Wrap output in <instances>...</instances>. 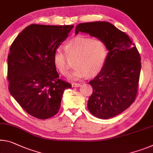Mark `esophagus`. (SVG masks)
I'll return each mask as SVG.
<instances>
[{
  "label": "esophagus",
  "mask_w": 153,
  "mask_h": 153,
  "mask_svg": "<svg viewBox=\"0 0 153 153\" xmlns=\"http://www.w3.org/2000/svg\"><path fill=\"white\" fill-rule=\"evenodd\" d=\"M72 87H79L81 86L80 84H78V83H73L71 84Z\"/></svg>",
  "instance_id": "esophagus-1"
}]
</instances>
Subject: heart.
Wrapping results in <instances>:
<instances>
[{
	"label": "heart",
	"instance_id": "b5f03b06",
	"mask_svg": "<svg viewBox=\"0 0 153 153\" xmlns=\"http://www.w3.org/2000/svg\"><path fill=\"white\" fill-rule=\"evenodd\" d=\"M65 55L61 50H56L53 56L56 69L63 76L69 75L68 58L74 59L76 67L71 77L79 79L87 75L92 77L97 75L105 65L108 58V48L105 42L99 38L86 35L76 36L65 43Z\"/></svg>",
	"mask_w": 153,
	"mask_h": 153
}]
</instances>
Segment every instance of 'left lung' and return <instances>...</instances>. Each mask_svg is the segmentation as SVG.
<instances>
[{"label": "left lung", "instance_id": "left-lung-1", "mask_svg": "<svg viewBox=\"0 0 153 153\" xmlns=\"http://www.w3.org/2000/svg\"><path fill=\"white\" fill-rule=\"evenodd\" d=\"M79 32L102 39L108 50L103 69L89 82L93 91L88 109L101 119L114 117L136 98L142 66L140 53L127 34L107 22L79 24L76 35Z\"/></svg>", "mask_w": 153, "mask_h": 153}]
</instances>
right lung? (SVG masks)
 Masks as SVG:
<instances>
[{
    "mask_svg": "<svg viewBox=\"0 0 153 153\" xmlns=\"http://www.w3.org/2000/svg\"><path fill=\"white\" fill-rule=\"evenodd\" d=\"M74 26L31 24L12 43L7 79L12 97L29 114L47 119L58 113L65 89L71 84L59 78L53 56Z\"/></svg>",
    "mask_w": 153,
    "mask_h": 153,
    "instance_id": "right-lung-1",
    "label": "right lung"
}]
</instances>
